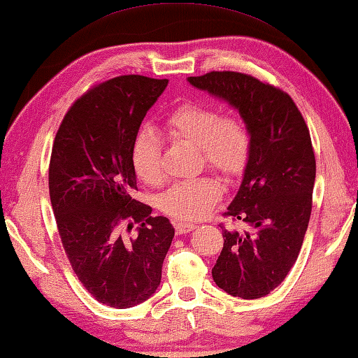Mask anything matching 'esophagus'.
Returning <instances> with one entry per match:
<instances>
[{
    "label": "esophagus",
    "mask_w": 358,
    "mask_h": 358,
    "mask_svg": "<svg viewBox=\"0 0 358 358\" xmlns=\"http://www.w3.org/2000/svg\"><path fill=\"white\" fill-rule=\"evenodd\" d=\"M174 228H176V233H178V234H187V233H190V231L195 229L196 224L190 223V222H176Z\"/></svg>",
    "instance_id": "esophagus-1"
}]
</instances>
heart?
I'll return each instance as SVG.
<instances>
[{"instance_id":"1","label":"heart","mask_w":358,"mask_h":358,"mask_svg":"<svg viewBox=\"0 0 358 358\" xmlns=\"http://www.w3.org/2000/svg\"><path fill=\"white\" fill-rule=\"evenodd\" d=\"M166 129L176 140L199 148L206 163L224 178H233L245 168L252 140L241 117L222 116L212 105L187 103L169 115ZM131 163L143 182L162 184V143L152 129L136 134ZM222 193L217 179L199 178L174 184L163 193L160 206L165 214L178 220H196L214 208Z\"/></svg>"}]
</instances>
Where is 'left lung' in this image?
I'll return each mask as SVG.
<instances>
[{"label":"left lung","instance_id":"obj_1","mask_svg":"<svg viewBox=\"0 0 358 358\" xmlns=\"http://www.w3.org/2000/svg\"><path fill=\"white\" fill-rule=\"evenodd\" d=\"M187 80L239 111L252 140L241 187L224 212L247 229L222 227L212 278L234 297H264L297 261L308 228L316 178L310 130L289 94L252 75L224 71Z\"/></svg>","mask_w":358,"mask_h":358}]
</instances>
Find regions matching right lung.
<instances>
[{
    "label": "right lung",
    "mask_w": 358,
    "mask_h": 358,
    "mask_svg": "<svg viewBox=\"0 0 358 358\" xmlns=\"http://www.w3.org/2000/svg\"><path fill=\"white\" fill-rule=\"evenodd\" d=\"M168 80L122 75L75 102L55 136L48 189L62 247L97 302L124 310L157 291L174 228L136 199L131 146ZM138 223L135 238L122 229Z\"/></svg>",
    "instance_id": "1"
}]
</instances>
